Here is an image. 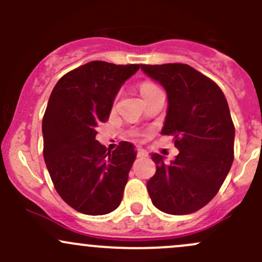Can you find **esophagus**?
Instances as JSON below:
<instances>
[{"mask_svg":"<svg viewBox=\"0 0 262 262\" xmlns=\"http://www.w3.org/2000/svg\"><path fill=\"white\" fill-rule=\"evenodd\" d=\"M147 155H148L147 150H146V149H143V148L139 147L138 149H137V156H138V157H146Z\"/></svg>","mask_w":262,"mask_h":262,"instance_id":"1","label":"esophagus"}]
</instances>
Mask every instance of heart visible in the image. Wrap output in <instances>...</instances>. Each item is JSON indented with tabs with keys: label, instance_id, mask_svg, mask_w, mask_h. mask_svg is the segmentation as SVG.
Here are the masks:
<instances>
[{
	"label": "heart",
	"instance_id": "heart-1",
	"mask_svg": "<svg viewBox=\"0 0 262 262\" xmlns=\"http://www.w3.org/2000/svg\"><path fill=\"white\" fill-rule=\"evenodd\" d=\"M139 90H141L142 96L146 97V96H148V95H150L152 92L157 91V90H160V89H158L155 83H152V82H143V83L141 84V87H139Z\"/></svg>",
	"mask_w": 262,
	"mask_h": 262
}]
</instances>
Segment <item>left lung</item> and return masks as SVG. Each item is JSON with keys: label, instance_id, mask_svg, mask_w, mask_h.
<instances>
[{"label": "left lung", "instance_id": "left-lung-1", "mask_svg": "<svg viewBox=\"0 0 262 262\" xmlns=\"http://www.w3.org/2000/svg\"><path fill=\"white\" fill-rule=\"evenodd\" d=\"M141 70L167 94V114L161 134L173 136L179 155L165 163L153 153L157 170L147 182L153 205L161 212L185 215L215 196L233 163L234 125L218 84L182 63Z\"/></svg>", "mask_w": 262, "mask_h": 262}]
</instances>
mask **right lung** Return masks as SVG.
I'll return each mask as SVG.
<instances>
[{
    "label": "right lung",
    "mask_w": 262,
    "mask_h": 262,
    "mask_svg": "<svg viewBox=\"0 0 262 262\" xmlns=\"http://www.w3.org/2000/svg\"><path fill=\"white\" fill-rule=\"evenodd\" d=\"M139 67L92 60L63 76L50 94L41 124L44 161L59 196L77 212L104 215L123 199L136 147L120 142L107 150L96 129Z\"/></svg>",
    "instance_id": "1"
}]
</instances>
